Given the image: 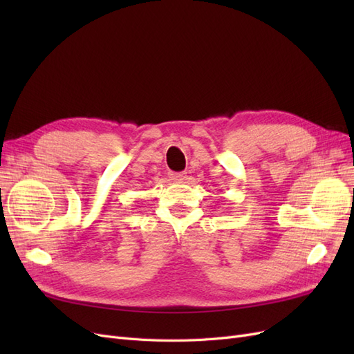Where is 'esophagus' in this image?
<instances>
[{
	"label": "esophagus",
	"instance_id": "esophagus-1",
	"mask_svg": "<svg viewBox=\"0 0 354 354\" xmlns=\"http://www.w3.org/2000/svg\"><path fill=\"white\" fill-rule=\"evenodd\" d=\"M169 178L176 180V181H181L186 178V173H169Z\"/></svg>",
	"mask_w": 354,
	"mask_h": 354
}]
</instances>
